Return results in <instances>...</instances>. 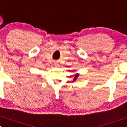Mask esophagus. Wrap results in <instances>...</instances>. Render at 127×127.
Wrapping results in <instances>:
<instances>
[{
  "instance_id": "1",
  "label": "esophagus",
  "mask_w": 127,
  "mask_h": 127,
  "mask_svg": "<svg viewBox=\"0 0 127 127\" xmlns=\"http://www.w3.org/2000/svg\"><path fill=\"white\" fill-rule=\"evenodd\" d=\"M55 65H56V66H58V64H57V63H56V64H55Z\"/></svg>"
}]
</instances>
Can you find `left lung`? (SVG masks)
Instances as JSON below:
<instances>
[{
	"label": "left lung",
	"instance_id": "8db88e82",
	"mask_svg": "<svg viewBox=\"0 0 127 127\" xmlns=\"http://www.w3.org/2000/svg\"><path fill=\"white\" fill-rule=\"evenodd\" d=\"M78 76H79V74H75V76H74V81H76V80H77V78H78Z\"/></svg>",
	"mask_w": 127,
	"mask_h": 127
}]
</instances>
